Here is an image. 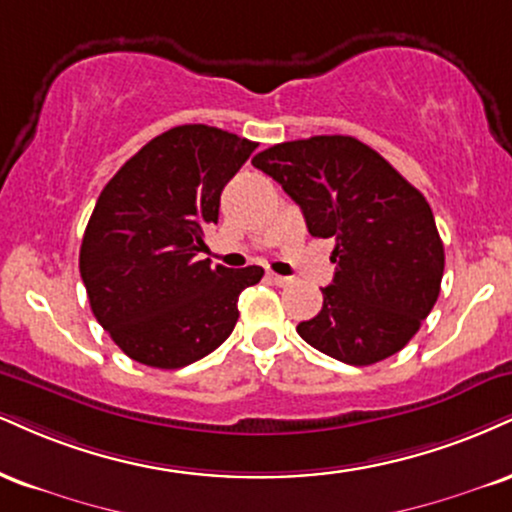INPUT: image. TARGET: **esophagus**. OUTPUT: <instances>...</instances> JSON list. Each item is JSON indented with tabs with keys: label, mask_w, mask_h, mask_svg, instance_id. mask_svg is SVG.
<instances>
[{
	"label": "esophagus",
	"mask_w": 512,
	"mask_h": 512,
	"mask_svg": "<svg viewBox=\"0 0 512 512\" xmlns=\"http://www.w3.org/2000/svg\"><path fill=\"white\" fill-rule=\"evenodd\" d=\"M267 276H269V281L276 283V286H288V283L293 281L291 276H281V274H274V272H269Z\"/></svg>",
	"instance_id": "1"
}]
</instances>
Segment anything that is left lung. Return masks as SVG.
I'll return each mask as SVG.
<instances>
[{"instance_id":"8db88e82","label":"left lung","mask_w":512,"mask_h":512,"mask_svg":"<svg viewBox=\"0 0 512 512\" xmlns=\"http://www.w3.org/2000/svg\"><path fill=\"white\" fill-rule=\"evenodd\" d=\"M252 166L281 183L312 236L334 240V281L319 315L298 324L300 338L355 367L408 346L439 298L446 262L420 190L350 135L274 145Z\"/></svg>"}]
</instances>
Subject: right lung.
<instances>
[{"mask_svg": "<svg viewBox=\"0 0 512 512\" xmlns=\"http://www.w3.org/2000/svg\"><path fill=\"white\" fill-rule=\"evenodd\" d=\"M257 143L205 123L152 138L116 171L80 245L92 315L131 360L178 369L217 350L238 322V295L262 267L197 260L219 221L221 190Z\"/></svg>", "mask_w": 512, "mask_h": 512, "instance_id": "obj_1", "label": "right lung"}]
</instances>
